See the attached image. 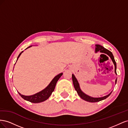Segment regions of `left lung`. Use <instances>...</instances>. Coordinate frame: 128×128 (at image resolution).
<instances>
[{"instance_id": "obj_1", "label": "left lung", "mask_w": 128, "mask_h": 128, "mask_svg": "<svg viewBox=\"0 0 128 128\" xmlns=\"http://www.w3.org/2000/svg\"><path fill=\"white\" fill-rule=\"evenodd\" d=\"M98 52H100V53H102L104 54H106L108 55L110 58V59H112V61H113V62L114 64L115 73L116 75H117V74H116V62L115 61L114 57L113 55V54H112V53L110 51H109V50H108L107 49L104 48L103 46L100 45H98V44H96V48H95V53H97ZM101 55H102V54H101ZM72 80L74 86L75 90L77 92V94L79 95V96L82 99L86 100V101L88 102H98L100 101H102V100L105 99L107 97H108V96H110V94H112V91L110 94H108V95L105 96H102V97H99V98L92 97V96H89L86 94L85 93H84L82 90H81L78 80H77L75 75L74 74H72ZM116 82H117V78L115 80V84H116Z\"/></svg>"}]
</instances>
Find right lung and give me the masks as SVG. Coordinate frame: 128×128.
Masks as SVG:
<instances>
[{"instance_id":"1","label":"right lung","mask_w":128,"mask_h":128,"mask_svg":"<svg viewBox=\"0 0 128 128\" xmlns=\"http://www.w3.org/2000/svg\"><path fill=\"white\" fill-rule=\"evenodd\" d=\"M31 46H30L28 48H27L26 49L28 48H30ZM24 52L22 51L21 52L17 58V60H18V58L20 57L22 53ZM16 60V61H17ZM63 73L61 72L59 74H58L56 76L54 77L53 79L52 80V81L48 85V86L45 88L44 90H42L41 91L37 93V94L32 95V96H24L21 94L20 93H18V94H20V96H21V97L24 99V100H26V101L30 102H31L32 103H40L42 102L45 101L46 100H47L50 96L52 94V93L54 90V88L56 86V84L58 82V80H59V79L60 78V77L62 75Z\"/></svg>"}]
</instances>
